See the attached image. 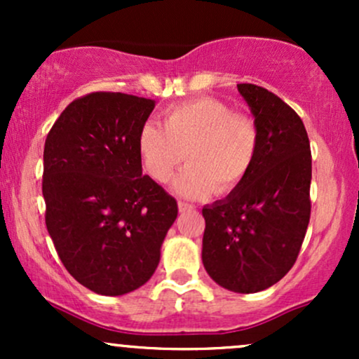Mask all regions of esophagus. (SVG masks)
<instances>
[{"instance_id":"obj_1","label":"esophagus","mask_w":359,"mask_h":359,"mask_svg":"<svg viewBox=\"0 0 359 359\" xmlns=\"http://www.w3.org/2000/svg\"><path fill=\"white\" fill-rule=\"evenodd\" d=\"M194 205L189 204V203H184V201H179V211L180 212H185V211H192Z\"/></svg>"}]
</instances>
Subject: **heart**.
<instances>
[{"label": "heart", "instance_id": "b5f03b06", "mask_svg": "<svg viewBox=\"0 0 359 359\" xmlns=\"http://www.w3.org/2000/svg\"><path fill=\"white\" fill-rule=\"evenodd\" d=\"M163 130L145 123L137 150L145 172L155 182L177 180L182 196L203 199L216 192L231 196L246 182L259 150V130L253 118L234 113L228 102L211 96L194 97L163 111Z\"/></svg>", "mask_w": 359, "mask_h": 359}]
</instances>
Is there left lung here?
I'll use <instances>...</instances> for the list:
<instances>
[{
	"label": "left lung",
	"instance_id": "left-lung-1",
	"mask_svg": "<svg viewBox=\"0 0 359 359\" xmlns=\"http://www.w3.org/2000/svg\"><path fill=\"white\" fill-rule=\"evenodd\" d=\"M259 130V150L246 182L205 205L204 269L238 294L277 283L294 266L311 219V143L287 102L255 84H238Z\"/></svg>",
	"mask_w": 359,
	"mask_h": 359
}]
</instances>
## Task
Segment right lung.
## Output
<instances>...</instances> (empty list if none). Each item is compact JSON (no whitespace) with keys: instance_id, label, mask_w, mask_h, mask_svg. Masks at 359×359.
I'll return each mask as SVG.
<instances>
[{"instance_id":"1","label":"right lung","mask_w":359,"mask_h":359,"mask_svg":"<svg viewBox=\"0 0 359 359\" xmlns=\"http://www.w3.org/2000/svg\"><path fill=\"white\" fill-rule=\"evenodd\" d=\"M155 101L89 93L67 106L43 148L45 224L81 285L123 295L150 280L177 201L142 175L137 138Z\"/></svg>"}]
</instances>
